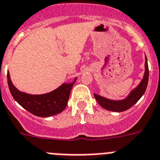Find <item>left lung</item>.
Returning <instances> with one entry per match:
<instances>
[{"label": "left lung", "instance_id": "8db88e82", "mask_svg": "<svg viewBox=\"0 0 160 160\" xmlns=\"http://www.w3.org/2000/svg\"><path fill=\"white\" fill-rule=\"evenodd\" d=\"M149 79V69L148 64H147V57L145 56V72L143 74V78L142 81L139 82L137 87L131 90L129 95L125 97V99H120V100H113V99H108L103 96L94 94L95 99L101 107L103 108L106 110L116 112H121L126 111L128 109L133 107L135 103H137L141 97L145 93L147 89V84H148Z\"/></svg>", "mask_w": 160, "mask_h": 160}]
</instances>
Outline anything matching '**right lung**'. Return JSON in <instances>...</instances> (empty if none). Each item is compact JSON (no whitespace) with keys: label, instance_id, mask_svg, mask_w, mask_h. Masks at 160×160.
Masks as SVG:
<instances>
[{"label":"right lung","instance_id":"add662e5","mask_svg":"<svg viewBox=\"0 0 160 160\" xmlns=\"http://www.w3.org/2000/svg\"><path fill=\"white\" fill-rule=\"evenodd\" d=\"M8 86L12 96L22 107L33 115L48 117L61 112L66 108L71 89L77 78L72 82H65L58 88L42 95H31L20 91L14 87L7 72Z\"/></svg>","mask_w":160,"mask_h":160}]
</instances>
